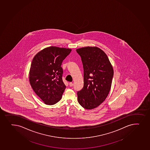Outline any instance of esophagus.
<instances>
[{
  "label": "esophagus",
  "mask_w": 150,
  "mask_h": 150,
  "mask_svg": "<svg viewBox=\"0 0 150 150\" xmlns=\"http://www.w3.org/2000/svg\"><path fill=\"white\" fill-rule=\"evenodd\" d=\"M69 86L70 87H72L73 86V84L72 82L69 83Z\"/></svg>",
  "instance_id": "1"
}]
</instances>
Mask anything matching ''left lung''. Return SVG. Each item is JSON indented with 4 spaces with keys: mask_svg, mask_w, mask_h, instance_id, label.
Returning <instances> with one entry per match:
<instances>
[{
    "mask_svg": "<svg viewBox=\"0 0 150 150\" xmlns=\"http://www.w3.org/2000/svg\"><path fill=\"white\" fill-rule=\"evenodd\" d=\"M76 52L82 62L84 86L77 92L79 104L87 110L100 105L108 96L113 76L108 57L97 47L78 48Z\"/></svg>",
    "mask_w": 150,
    "mask_h": 150,
    "instance_id": "left-lung-1",
    "label": "left lung"
}]
</instances>
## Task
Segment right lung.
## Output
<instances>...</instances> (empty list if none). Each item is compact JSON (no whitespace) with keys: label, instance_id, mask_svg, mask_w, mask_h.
Returning <instances> with one entry per match:
<instances>
[{"label":"right lung","instance_id":"right-lung-1","mask_svg":"<svg viewBox=\"0 0 150 150\" xmlns=\"http://www.w3.org/2000/svg\"><path fill=\"white\" fill-rule=\"evenodd\" d=\"M71 52L69 48L48 47L39 52L33 59L30 83L34 92L46 105H54L61 100L66 88L61 65Z\"/></svg>","mask_w":150,"mask_h":150}]
</instances>
